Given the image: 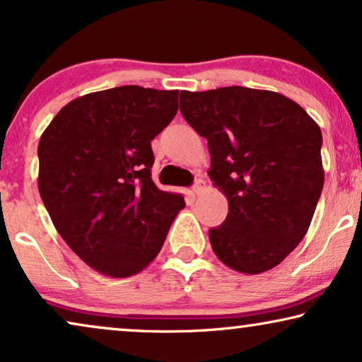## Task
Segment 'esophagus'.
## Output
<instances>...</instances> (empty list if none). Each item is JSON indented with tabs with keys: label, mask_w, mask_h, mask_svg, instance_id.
Instances as JSON below:
<instances>
[{
	"label": "esophagus",
	"mask_w": 362,
	"mask_h": 362,
	"mask_svg": "<svg viewBox=\"0 0 362 362\" xmlns=\"http://www.w3.org/2000/svg\"><path fill=\"white\" fill-rule=\"evenodd\" d=\"M206 189V181L204 180H196L194 186H192V192L194 194H199V192H202Z\"/></svg>",
	"instance_id": "1"
}]
</instances>
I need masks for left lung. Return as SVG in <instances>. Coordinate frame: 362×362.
I'll return each mask as SVG.
<instances>
[{"label":"left lung","instance_id":"1","mask_svg":"<svg viewBox=\"0 0 362 362\" xmlns=\"http://www.w3.org/2000/svg\"><path fill=\"white\" fill-rule=\"evenodd\" d=\"M180 110L207 140V175L229 201L209 229L217 259L247 275L274 269L305 237L323 189L320 127L288 97L239 86L182 90Z\"/></svg>","mask_w":362,"mask_h":362}]
</instances>
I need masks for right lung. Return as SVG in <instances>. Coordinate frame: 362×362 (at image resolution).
<instances>
[{
	"label": "right lung",
	"instance_id": "obj_1",
	"mask_svg": "<svg viewBox=\"0 0 362 362\" xmlns=\"http://www.w3.org/2000/svg\"><path fill=\"white\" fill-rule=\"evenodd\" d=\"M180 90L122 86L69 102L37 146L41 199L66 244L113 279L161 250L181 194L151 180V140L177 112Z\"/></svg>",
	"mask_w": 362,
	"mask_h": 362
}]
</instances>
